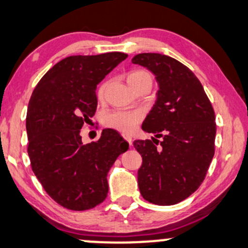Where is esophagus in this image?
Masks as SVG:
<instances>
[{
  "label": "esophagus",
  "instance_id": "34e87169",
  "mask_svg": "<svg viewBox=\"0 0 248 248\" xmlns=\"http://www.w3.org/2000/svg\"><path fill=\"white\" fill-rule=\"evenodd\" d=\"M122 137H124V140H127L128 143H129V145H133V139H131V136L130 135H128V134H122Z\"/></svg>",
  "mask_w": 248,
  "mask_h": 248
}]
</instances>
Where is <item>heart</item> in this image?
I'll return each instance as SVG.
<instances>
[{
  "label": "heart",
  "mask_w": 248,
  "mask_h": 248,
  "mask_svg": "<svg viewBox=\"0 0 248 248\" xmlns=\"http://www.w3.org/2000/svg\"><path fill=\"white\" fill-rule=\"evenodd\" d=\"M144 82L152 83V75L145 70H133L127 75V83L129 84L131 89L135 90L136 87ZM108 82L101 84V87L97 90V97L103 99L105 96V92L108 89ZM143 120V113L140 111H113L108 113L105 118V124L108 127L114 129L130 133L137 124Z\"/></svg>",
  "instance_id": "obj_1"
}]
</instances>
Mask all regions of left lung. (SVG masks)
I'll list each match as a JSON object with an SVG mask.
<instances>
[{
    "instance_id": "obj_1",
    "label": "left lung",
    "mask_w": 248,
    "mask_h": 248,
    "mask_svg": "<svg viewBox=\"0 0 248 248\" xmlns=\"http://www.w3.org/2000/svg\"><path fill=\"white\" fill-rule=\"evenodd\" d=\"M131 62L151 71L159 84L155 104L142 124L155 139L134 142L143 158L137 173L140 194L155 205H175L207 174L215 152L214 109L198 78L176 59L139 54Z\"/></svg>"
}]
</instances>
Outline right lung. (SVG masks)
I'll return each mask as SVG.
<instances>
[{
	"instance_id": "1",
	"label": "right lung",
	"mask_w": 248,
	"mask_h": 248,
	"mask_svg": "<svg viewBox=\"0 0 248 248\" xmlns=\"http://www.w3.org/2000/svg\"><path fill=\"white\" fill-rule=\"evenodd\" d=\"M127 57L106 52L64 58L43 75L28 103L31 166L46 192L71 211L104 202L109 168L129 147L114 129H104L101 139L89 144L80 135L96 112L97 84Z\"/></svg>"
}]
</instances>
